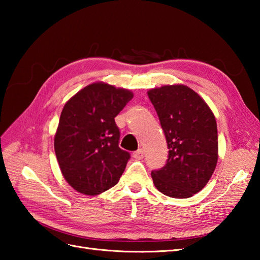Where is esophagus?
<instances>
[{
	"instance_id": "34e87169",
	"label": "esophagus",
	"mask_w": 260,
	"mask_h": 260,
	"mask_svg": "<svg viewBox=\"0 0 260 260\" xmlns=\"http://www.w3.org/2000/svg\"><path fill=\"white\" fill-rule=\"evenodd\" d=\"M133 157L135 159H142L143 157H144V152H143V150H139L133 153Z\"/></svg>"
}]
</instances>
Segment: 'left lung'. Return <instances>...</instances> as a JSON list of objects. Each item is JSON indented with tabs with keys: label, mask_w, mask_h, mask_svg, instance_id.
I'll list each match as a JSON object with an SVG mask.
<instances>
[{
	"label": "left lung",
	"mask_w": 260,
	"mask_h": 260,
	"mask_svg": "<svg viewBox=\"0 0 260 260\" xmlns=\"http://www.w3.org/2000/svg\"><path fill=\"white\" fill-rule=\"evenodd\" d=\"M147 96L161 121L169 147L167 165L152 179L163 194L186 199L207 185L218 162V129L204 99L182 84L152 88Z\"/></svg>",
	"instance_id": "left-lung-1"
}]
</instances>
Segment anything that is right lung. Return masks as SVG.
Listing matches in <instances>:
<instances>
[{
    "label": "right lung",
    "mask_w": 260,
    "mask_h": 260,
    "mask_svg": "<svg viewBox=\"0 0 260 260\" xmlns=\"http://www.w3.org/2000/svg\"><path fill=\"white\" fill-rule=\"evenodd\" d=\"M134 93L104 81L82 88L64 104L54 134V152L64 180L86 196L117 184L129 153L118 146L115 117Z\"/></svg>",
    "instance_id": "right-lung-1"
}]
</instances>
